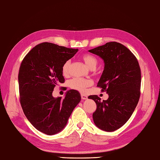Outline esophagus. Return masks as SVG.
I'll return each mask as SVG.
<instances>
[{
	"mask_svg": "<svg viewBox=\"0 0 160 160\" xmlns=\"http://www.w3.org/2000/svg\"><path fill=\"white\" fill-rule=\"evenodd\" d=\"M81 99H88V96L86 95V94H81Z\"/></svg>",
	"mask_w": 160,
	"mask_h": 160,
	"instance_id": "34e87169",
	"label": "esophagus"
}]
</instances>
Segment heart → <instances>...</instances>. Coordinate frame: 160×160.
<instances>
[{
	"mask_svg": "<svg viewBox=\"0 0 160 160\" xmlns=\"http://www.w3.org/2000/svg\"><path fill=\"white\" fill-rule=\"evenodd\" d=\"M81 58L84 61L85 64L90 69H94L97 65V58L92 55L88 54H83L81 56ZM70 66V61H67L64 63L62 67V73L63 75H67L69 72V68ZM93 82L92 80L88 79H83V78H74L70 81V86L72 89L77 90L81 92H86L87 88L91 86Z\"/></svg>",
	"mask_w": 160,
	"mask_h": 160,
	"instance_id": "b5f03b06",
	"label": "heart"
}]
</instances>
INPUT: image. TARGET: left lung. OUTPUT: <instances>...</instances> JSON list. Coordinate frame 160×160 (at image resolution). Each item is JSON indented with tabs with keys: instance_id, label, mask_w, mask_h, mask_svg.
<instances>
[{
	"instance_id": "1",
	"label": "left lung",
	"mask_w": 160,
	"mask_h": 160,
	"mask_svg": "<svg viewBox=\"0 0 160 160\" xmlns=\"http://www.w3.org/2000/svg\"><path fill=\"white\" fill-rule=\"evenodd\" d=\"M104 62V69L97 83L108 94L101 102L97 95H90L97 104L93 121L99 128L112 132L121 128L134 112L140 97L141 70L135 56L124 45L117 42L88 50Z\"/></svg>"
}]
</instances>
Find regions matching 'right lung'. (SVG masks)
<instances>
[{
    "mask_svg": "<svg viewBox=\"0 0 160 160\" xmlns=\"http://www.w3.org/2000/svg\"><path fill=\"white\" fill-rule=\"evenodd\" d=\"M78 49L52 43L36 45L22 60L18 72L20 102L25 115L32 126L48 135L66 127L68 120L81 101L75 90H68L65 98H54V87L64 83L62 67Z\"/></svg>",
    "mask_w": 160,
    "mask_h": 160,
    "instance_id": "add662e5",
    "label": "right lung"
}]
</instances>
